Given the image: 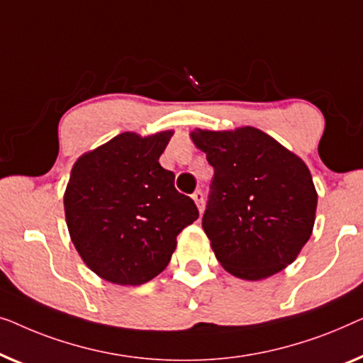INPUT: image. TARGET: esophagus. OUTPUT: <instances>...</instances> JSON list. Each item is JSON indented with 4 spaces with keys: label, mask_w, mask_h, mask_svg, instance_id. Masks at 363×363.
<instances>
[{
    "label": "esophagus",
    "mask_w": 363,
    "mask_h": 363,
    "mask_svg": "<svg viewBox=\"0 0 363 363\" xmlns=\"http://www.w3.org/2000/svg\"><path fill=\"white\" fill-rule=\"evenodd\" d=\"M192 199H194V202L197 203V207H199V212H203V194H202V191H196L192 194Z\"/></svg>",
    "instance_id": "obj_1"
}]
</instances>
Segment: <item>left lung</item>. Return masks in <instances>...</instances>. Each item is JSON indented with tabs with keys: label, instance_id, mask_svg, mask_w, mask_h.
<instances>
[{
	"label": "left lung",
	"instance_id": "obj_1",
	"mask_svg": "<svg viewBox=\"0 0 363 363\" xmlns=\"http://www.w3.org/2000/svg\"><path fill=\"white\" fill-rule=\"evenodd\" d=\"M191 138L213 167L202 228L218 262L248 281L281 272L313 233L318 192L308 166L253 126Z\"/></svg>",
	"mask_w": 363,
	"mask_h": 363
}]
</instances>
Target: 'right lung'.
Instances as JSON below:
<instances>
[{"mask_svg": "<svg viewBox=\"0 0 363 363\" xmlns=\"http://www.w3.org/2000/svg\"><path fill=\"white\" fill-rule=\"evenodd\" d=\"M172 133H121L72 167L64 194L70 238L106 281L138 286L157 277L177 235L197 220L196 203L176 191L174 172L160 164Z\"/></svg>", "mask_w": 363, "mask_h": 363, "instance_id": "1", "label": "right lung"}]
</instances>
